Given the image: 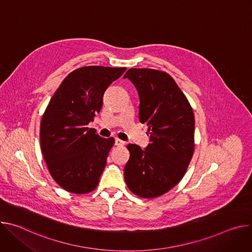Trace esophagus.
<instances>
[{
	"mask_svg": "<svg viewBox=\"0 0 252 252\" xmlns=\"http://www.w3.org/2000/svg\"><path fill=\"white\" fill-rule=\"evenodd\" d=\"M115 143H116V146H118V147H123V146L126 145V142L124 140L120 139V138H116Z\"/></svg>",
	"mask_w": 252,
	"mask_h": 252,
	"instance_id": "esophagus-1",
	"label": "esophagus"
}]
</instances>
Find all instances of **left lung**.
I'll list each match as a JSON object with an SVG mask.
<instances>
[{"label": "left lung", "mask_w": 252, "mask_h": 252, "mask_svg": "<svg viewBox=\"0 0 252 252\" xmlns=\"http://www.w3.org/2000/svg\"><path fill=\"white\" fill-rule=\"evenodd\" d=\"M124 79L135 87L138 119L149 126L150 143L142 150L127 146L125 166L127 188L143 198L160 196L184 177L194 150V116L174 80L164 71L129 68Z\"/></svg>", "instance_id": "obj_1"}]
</instances>
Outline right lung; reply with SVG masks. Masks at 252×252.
I'll return each mask as SVG.
<instances>
[{"label": "right lung", "instance_id": "right-lung-1", "mask_svg": "<svg viewBox=\"0 0 252 252\" xmlns=\"http://www.w3.org/2000/svg\"><path fill=\"white\" fill-rule=\"evenodd\" d=\"M126 68L89 65L63 81L42 118L41 149L49 171L63 189L93 191L98 185L114 137L103 138L88 125L99 113L102 96Z\"/></svg>", "mask_w": 252, "mask_h": 252}]
</instances>
